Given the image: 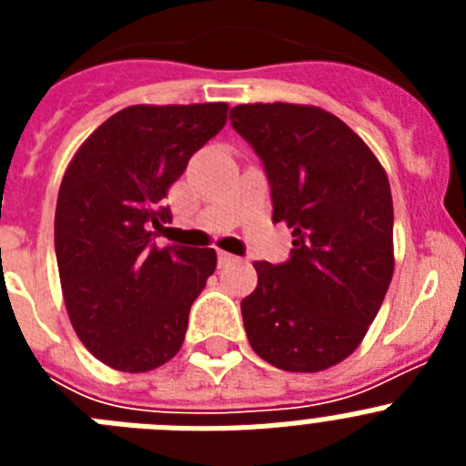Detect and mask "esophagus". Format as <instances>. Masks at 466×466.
Segmentation results:
<instances>
[{"label":"esophagus","instance_id":"esophagus-1","mask_svg":"<svg viewBox=\"0 0 466 466\" xmlns=\"http://www.w3.org/2000/svg\"><path fill=\"white\" fill-rule=\"evenodd\" d=\"M236 261V257L228 252H219V266H228V263Z\"/></svg>","mask_w":466,"mask_h":466}]
</instances>
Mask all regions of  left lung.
<instances>
[{"instance_id": "8db88e82", "label": "left lung", "mask_w": 466, "mask_h": 466, "mask_svg": "<svg viewBox=\"0 0 466 466\" xmlns=\"http://www.w3.org/2000/svg\"><path fill=\"white\" fill-rule=\"evenodd\" d=\"M230 123L263 160L273 221L291 228L287 263L254 261L242 322L261 360L317 373L348 360L376 319L394 273L387 172L364 139L312 105H238Z\"/></svg>"}]
</instances>
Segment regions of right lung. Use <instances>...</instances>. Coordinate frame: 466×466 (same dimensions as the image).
<instances>
[{
  "instance_id": "1",
  "label": "right lung",
  "mask_w": 466,
  "mask_h": 466,
  "mask_svg": "<svg viewBox=\"0 0 466 466\" xmlns=\"http://www.w3.org/2000/svg\"><path fill=\"white\" fill-rule=\"evenodd\" d=\"M226 102L133 105L106 118L65 170L56 257L69 322L102 364L154 371L179 352L188 310L217 268L209 247H158L154 230L188 158L226 126Z\"/></svg>"
}]
</instances>
